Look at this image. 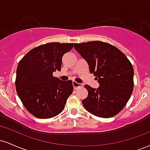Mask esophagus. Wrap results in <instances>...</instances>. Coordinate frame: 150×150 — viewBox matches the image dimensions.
Returning a JSON list of instances; mask_svg holds the SVG:
<instances>
[{
	"label": "esophagus",
	"instance_id": "34e87169",
	"mask_svg": "<svg viewBox=\"0 0 150 150\" xmlns=\"http://www.w3.org/2000/svg\"><path fill=\"white\" fill-rule=\"evenodd\" d=\"M73 85L74 89H76V88H77V87H82V84L77 83V82H75V81H74V82H73Z\"/></svg>",
	"mask_w": 150,
	"mask_h": 150
}]
</instances>
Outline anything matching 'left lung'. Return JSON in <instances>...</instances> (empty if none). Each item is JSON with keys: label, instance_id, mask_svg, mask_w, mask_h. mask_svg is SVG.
<instances>
[{"label": "left lung", "instance_id": "obj_1", "mask_svg": "<svg viewBox=\"0 0 150 150\" xmlns=\"http://www.w3.org/2000/svg\"><path fill=\"white\" fill-rule=\"evenodd\" d=\"M74 48L89 65L99 82L97 89L86 85L88 95L82 105L101 118L116 116L124 108L133 90L134 70L128 58L116 46L93 41L74 44Z\"/></svg>", "mask_w": 150, "mask_h": 150}]
</instances>
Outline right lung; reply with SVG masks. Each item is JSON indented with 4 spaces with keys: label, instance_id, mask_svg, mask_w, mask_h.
<instances>
[{
    "label": "right lung",
    "instance_id": "obj_1",
    "mask_svg": "<svg viewBox=\"0 0 150 150\" xmlns=\"http://www.w3.org/2000/svg\"><path fill=\"white\" fill-rule=\"evenodd\" d=\"M73 43L51 42L34 48L19 62L15 86L27 111L37 118H53L64 109L73 93L71 80L63 81L53 73L61 70L62 58Z\"/></svg>",
    "mask_w": 150,
    "mask_h": 150
}]
</instances>
